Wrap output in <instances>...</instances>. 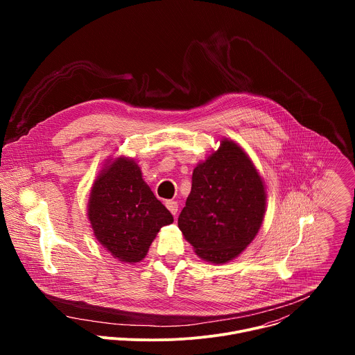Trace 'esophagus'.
Returning <instances> with one entry per match:
<instances>
[{
  "instance_id": "34e87169",
  "label": "esophagus",
  "mask_w": 355,
  "mask_h": 355,
  "mask_svg": "<svg viewBox=\"0 0 355 355\" xmlns=\"http://www.w3.org/2000/svg\"><path fill=\"white\" fill-rule=\"evenodd\" d=\"M166 207L168 208V211L173 214V215H177V212H178V204L175 200H167L166 202Z\"/></svg>"
}]
</instances>
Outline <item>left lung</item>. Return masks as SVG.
Instances as JSON below:
<instances>
[{
    "mask_svg": "<svg viewBox=\"0 0 355 355\" xmlns=\"http://www.w3.org/2000/svg\"><path fill=\"white\" fill-rule=\"evenodd\" d=\"M266 214L264 184L240 146L223 140L192 173L178 227L205 261L223 264L256 237Z\"/></svg>",
    "mask_w": 355,
    "mask_h": 355,
    "instance_id": "1",
    "label": "left lung"
}]
</instances>
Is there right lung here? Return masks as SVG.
I'll return each mask as SVG.
<instances>
[{
  "label": "right lung",
  "mask_w": 355,
  "mask_h": 355,
  "mask_svg": "<svg viewBox=\"0 0 355 355\" xmlns=\"http://www.w3.org/2000/svg\"><path fill=\"white\" fill-rule=\"evenodd\" d=\"M96 240L123 263H139L157 232L174 222L170 211L141 178L140 167L119 157L101 171L88 202Z\"/></svg>",
  "instance_id": "1"
}]
</instances>
